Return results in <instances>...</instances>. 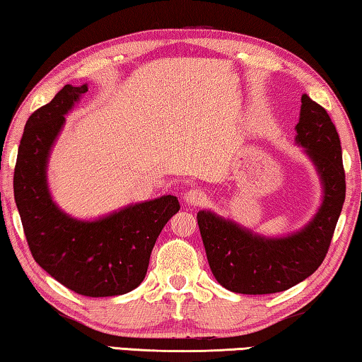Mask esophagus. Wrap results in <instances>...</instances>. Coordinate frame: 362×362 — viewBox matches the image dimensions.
Instances as JSON below:
<instances>
[{
    "label": "esophagus",
    "mask_w": 362,
    "mask_h": 362,
    "mask_svg": "<svg viewBox=\"0 0 362 362\" xmlns=\"http://www.w3.org/2000/svg\"><path fill=\"white\" fill-rule=\"evenodd\" d=\"M183 199H185V203L190 204V206H199V204L206 203V193L199 190V188H190V190L183 195Z\"/></svg>",
    "instance_id": "esophagus-1"
}]
</instances>
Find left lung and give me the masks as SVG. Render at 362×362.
<instances>
[{"label":"left lung","mask_w":362,"mask_h":362,"mask_svg":"<svg viewBox=\"0 0 362 362\" xmlns=\"http://www.w3.org/2000/svg\"><path fill=\"white\" fill-rule=\"evenodd\" d=\"M296 143L317 167L323 202L304 229L286 237H263L211 211L197 219L216 281L239 294H273L293 288L322 265L339 213L346 182L341 144L330 115L307 94H302Z\"/></svg>","instance_id":"1"}]
</instances>
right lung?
I'll return each mask as SVG.
<instances>
[{
    "label": "right lung",
    "instance_id": "obj_1",
    "mask_svg": "<svg viewBox=\"0 0 362 362\" xmlns=\"http://www.w3.org/2000/svg\"><path fill=\"white\" fill-rule=\"evenodd\" d=\"M86 93V84H66L29 117L14 167V199L34 260L74 293L107 298L141 284L156 240L180 204L164 195L95 221L71 218L57 206L47 185L48 156L64 115Z\"/></svg>",
    "mask_w": 362,
    "mask_h": 362
}]
</instances>
